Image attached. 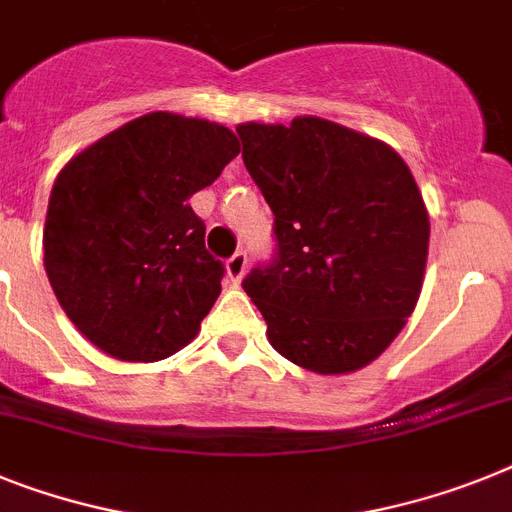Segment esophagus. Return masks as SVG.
I'll return each mask as SVG.
<instances>
[{
	"mask_svg": "<svg viewBox=\"0 0 512 512\" xmlns=\"http://www.w3.org/2000/svg\"><path fill=\"white\" fill-rule=\"evenodd\" d=\"M247 252L244 249H236L234 255L226 260V270H229V278L231 281H242V276L247 273Z\"/></svg>",
	"mask_w": 512,
	"mask_h": 512,
	"instance_id": "1",
	"label": "esophagus"
}]
</instances>
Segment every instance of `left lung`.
<instances>
[{
  "label": "left lung",
  "mask_w": 512,
  "mask_h": 512,
  "mask_svg": "<svg viewBox=\"0 0 512 512\" xmlns=\"http://www.w3.org/2000/svg\"><path fill=\"white\" fill-rule=\"evenodd\" d=\"M276 252L244 276L289 362L343 375L388 349L424 281L429 218L403 158L328 119L239 124Z\"/></svg>",
  "instance_id": "left-lung-1"
}]
</instances>
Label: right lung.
I'll use <instances>...</instances> for the list:
<instances>
[{"label":"right lung","instance_id":"right-lung-1","mask_svg":"<svg viewBox=\"0 0 512 512\" xmlns=\"http://www.w3.org/2000/svg\"><path fill=\"white\" fill-rule=\"evenodd\" d=\"M239 156L231 130L153 111L72 158L44 229L51 289L75 328L122 362L192 341L226 273L190 197Z\"/></svg>","mask_w":512,"mask_h":512}]
</instances>
